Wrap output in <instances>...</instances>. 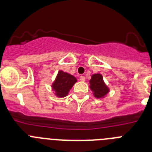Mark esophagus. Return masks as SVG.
I'll use <instances>...</instances> for the list:
<instances>
[{"instance_id": "esophagus-1", "label": "esophagus", "mask_w": 152, "mask_h": 152, "mask_svg": "<svg viewBox=\"0 0 152 152\" xmlns=\"http://www.w3.org/2000/svg\"><path fill=\"white\" fill-rule=\"evenodd\" d=\"M79 79H80V80H81V81H84V80H85V77H84V75H80Z\"/></svg>"}]
</instances>
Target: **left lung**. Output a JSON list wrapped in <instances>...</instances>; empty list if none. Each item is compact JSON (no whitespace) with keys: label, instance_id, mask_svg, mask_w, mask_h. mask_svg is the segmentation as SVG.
Returning a JSON list of instances; mask_svg holds the SVG:
<instances>
[{"label":"left lung","instance_id":"left-lung-1","mask_svg":"<svg viewBox=\"0 0 152 152\" xmlns=\"http://www.w3.org/2000/svg\"><path fill=\"white\" fill-rule=\"evenodd\" d=\"M91 89L94 91V95L96 98H102L109 92V88L103 81V76L100 74L92 75L91 80Z\"/></svg>","mask_w":152,"mask_h":152}]
</instances>
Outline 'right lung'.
Wrapping results in <instances>:
<instances>
[{
	"instance_id": "obj_1",
	"label": "right lung",
	"mask_w": 152,
	"mask_h": 152,
	"mask_svg": "<svg viewBox=\"0 0 152 152\" xmlns=\"http://www.w3.org/2000/svg\"><path fill=\"white\" fill-rule=\"evenodd\" d=\"M77 82V79L73 75L60 71L58 73L55 82L52 84V89L56 91V94L59 97L67 96L68 91L72 88V86Z\"/></svg>"
}]
</instances>
